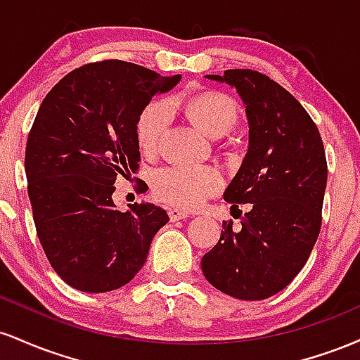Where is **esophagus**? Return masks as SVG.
I'll return each instance as SVG.
<instances>
[{"label": "esophagus", "mask_w": 360, "mask_h": 360, "mask_svg": "<svg viewBox=\"0 0 360 360\" xmlns=\"http://www.w3.org/2000/svg\"><path fill=\"white\" fill-rule=\"evenodd\" d=\"M188 217H189V213L183 212V210H177V208L169 210V218H171V221L184 220V218H188Z\"/></svg>", "instance_id": "obj_1"}]
</instances>
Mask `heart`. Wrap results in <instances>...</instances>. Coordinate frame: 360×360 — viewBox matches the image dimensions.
Here are the masks:
<instances>
[{"label":"heart","mask_w":360,"mask_h":360,"mask_svg":"<svg viewBox=\"0 0 360 360\" xmlns=\"http://www.w3.org/2000/svg\"><path fill=\"white\" fill-rule=\"evenodd\" d=\"M183 108L205 134L221 137L238 123V108L226 94L208 91L188 98L152 101L140 113L137 142L143 152H154L171 123V110ZM154 191L167 203L179 208H196L212 194L220 191L221 174L205 166H167L159 169L152 179Z\"/></svg>","instance_id":"b5f03b06"}]
</instances>
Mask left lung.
<instances>
[{
	"instance_id": "left-lung-1",
	"label": "left lung",
	"mask_w": 360,
	"mask_h": 360,
	"mask_svg": "<svg viewBox=\"0 0 360 360\" xmlns=\"http://www.w3.org/2000/svg\"><path fill=\"white\" fill-rule=\"evenodd\" d=\"M210 79L235 86L249 118V150L225 201L248 205L240 229L223 221L220 240L201 259L210 284L245 301L266 300L298 276L321 229L326 157L316 123L266 74L229 69Z\"/></svg>"
}]
</instances>
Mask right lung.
<instances>
[{
    "mask_svg": "<svg viewBox=\"0 0 360 360\" xmlns=\"http://www.w3.org/2000/svg\"><path fill=\"white\" fill-rule=\"evenodd\" d=\"M179 77L118 59L89 62L62 77L40 105L25 150L28 198L45 255L71 288L125 286L169 221L154 205L115 210L111 194L118 176L139 167L140 113Z\"/></svg>",
    "mask_w": 360,
    "mask_h": 360,
    "instance_id": "add662e5",
    "label": "right lung"
}]
</instances>
